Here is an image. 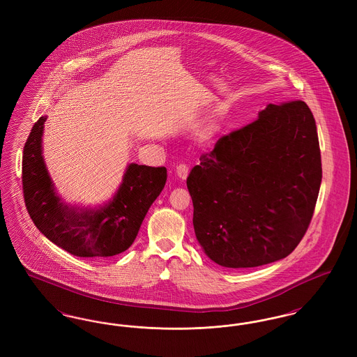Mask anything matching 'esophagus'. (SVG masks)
<instances>
[{
  "mask_svg": "<svg viewBox=\"0 0 357 357\" xmlns=\"http://www.w3.org/2000/svg\"><path fill=\"white\" fill-rule=\"evenodd\" d=\"M175 172H176V175H178L179 179L185 181L187 178V175H188V167H187L186 165H179V166L176 167Z\"/></svg>",
  "mask_w": 357,
  "mask_h": 357,
  "instance_id": "34e87169",
  "label": "esophagus"
}]
</instances>
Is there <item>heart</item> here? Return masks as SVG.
Masks as SVG:
<instances>
[{
	"label": "heart",
	"mask_w": 357,
	"mask_h": 357,
	"mask_svg": "<svg viewBox=\"0 0 357 357\" xmlns=\"http://www.w3.org/2000/svg\"><path fill=\"white\" fill-rule=\"evenodd\" d=\"M217 123L214 120H207L202 127V132L204 135H213L217 131Z\"/></svg>",
	"instance_id": "b5f03b06"
}]
</instances>
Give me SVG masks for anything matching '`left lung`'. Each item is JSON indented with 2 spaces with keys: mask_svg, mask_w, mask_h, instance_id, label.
Returning a JSON list of instances; mask_svg holds the SVG:
<instances>
[{
  "mask_svg": "<svg viewBox=\"0 0 357 357\" xmlns=\"http://www.w3.org/2000/svg\"><path fill=\"white\" fill-rule=\"evenodd\" d=\"M187 178L199 245L225 268L290 255L304 237L323 169L314 118L301 100L269 104L221 137Z\"/></svg>",
  "mask_w": 357,
  "mask_h": 357,
  "instance_id": "8db88e82",
  "label": "left lung"
}]
</instances>
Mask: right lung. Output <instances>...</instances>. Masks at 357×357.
I'll return each instance as SVG.
<instances>
[{
    "label": "right lung",
    "instance_id": "1",
    "mask_svg": "<svg viewBox=\"0 0 357 357\" xmlns=\"http://www.w3.org/2000/svg\"><path fill=\"white\" fill-rule=\"evenodd\" d=\"M45 120L47 116H41L34 123L22 155L24 199L36 227L76 257L105 258L126 252L166 185V167L130 163L107 204L98 207L68 204L57 194L43 156Z\"/></svg>",
    "mask_w": 357,
    "mask_h": 357
}]
</instances>
